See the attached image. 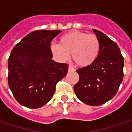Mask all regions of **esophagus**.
<instances>
[{"label": "esophagus", "instance_id": "obj_1", "mask_svg": "<svg viewBox=\"0 0 132 132\" xmlns=\"http://www.w3.org/2000/svg\"><path fill=\"white\" fill-rule=\"evenodd\" d=\"M69 72H72V71H75V69L72 67V66H69Z\"/></svg>", "mask_w": 132, "mask_h": 132}]
</instances>
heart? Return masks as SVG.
Segmentation results:
<instances>
[{
  "instance_id": "obj_1",
  "label": "heart",
  "mask_w": 132,
  "mask_h": 132,
  "mask_svg": "<svg viewBox=\"0 0 132 132\" xmlns=\"http://www.w3.org/2000/svg\"><path fill=\"white\" fill-rule=\"evenodd\" d=\"M100 47V40L96 35L74 30L61 36L59 45L52 44L50 49L55 58L61 62L68 60L72 53L77 66L88 67L97 60Z\"/></svg>"
}]
</instances>
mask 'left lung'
I'll use <instances>...</instances> for the list:
<instances>
[{"mask_svg": "<svg viewBox=\"0 0 132 132\" xmlns=\"http://www.w3.org/2000/svg\"><path fill=\"white\" fill-rule=\"evenodd\" d=\"M92 30L100 40L99 55L92 65L77 69L80 78L74 90L80 101L96 106L117 94L123 81L124 59L117 43L103 32Z\"/></svg>", "mask_w": 132, "mask_h": 132, "instance_id": "1", "label": "left lung"}]
</instances>
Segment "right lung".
<instances>
[{"instance_id": "right-lung-1", "label": "right lung", "mask_w": 132, "mask_h": 132, "mask_svg": "<svg viewBox=\"0 0 132 132\" xmlns=\"http://www.w3.org/2000/svg\"><path fill=\"white\" fill-rule=\"evenodd\" d=\"M60 30H37L16 44L8 60V83L22 106L37 109L53 97L57 83L65 77L68 64L55 62L50 49Z\"/></svg>"}]
</instances>
